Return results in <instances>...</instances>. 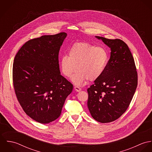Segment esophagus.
<instances>
[{
  "label": "esophagus",
  "instance_id": "esophagus-1",
  "mask_svg": "<svg viewBox=\"0 0 152 152\" xmlns=\"http://www.w3.org/2000/svg\"><path fill=\"white\" fill-rule=\"evenodd\" d=\"M74 89L77 92H80L81 90V88L80 87H78V86H75V87H74Z\"/></svg>",
  "mask_w": 152,
  "mask_h": 152
}]
</instances>
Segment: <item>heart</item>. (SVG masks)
<instances>
[{"label":"heart","mask_w":152,"mask_h":152,"mask_svg":"<svg viewBox=\"0 0 152 152\" xmlns=\"http://www.w3.org/2000/svg\"><path fill=\"white\" fill-rule=\"evenodd\" d=\"M108 53L102 47L87 42H76L68 51V56H63L60 61L61 71L67 78H72L77 86L81 85L86 80L93 81L103 74L108 62Z\"/></svg>","instance_id":"b5f03b06"}]
</instances>
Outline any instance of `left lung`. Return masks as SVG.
Returning a JSON list of instances; mask_svg holds the SVG:
<instances>
[{"label": "left lung", "mask_w": 152, "mask_h": 152, "mask_svg": "<svg viewBox=\"0 0 152 152\" xmlns=\"http://www.w3.org/2000/svg\"><path fill=\"white\" fill-rule=\"evenodd\" d=\"M96 37L110 48V57L103 74L87 89V105L95 120L109 123L120 118L129 107L137 86V72L123 40Z\"/></svg>", "instance_id": "1"}]
</instances>
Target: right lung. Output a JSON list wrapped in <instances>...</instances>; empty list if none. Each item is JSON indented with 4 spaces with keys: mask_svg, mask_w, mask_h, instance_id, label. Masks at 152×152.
<instances>
[{
    "mask_svg": "<svg viewBox=\"0 0 152 152\" xmlns=\"http://www.w3.org/2000/svg\"><path fill=\"white\" fill-rule=\"evenodd\" d=\"M66 33L29 40L17 53L13 64V84L24 112L48 124L61 115L73 85L60 74L58 54Z\"/></svg>",
    "mask_w": 152,
    "mask_h": 152,
    "instance_id": "1",
    "label": "right lung"
}]
</instances>
